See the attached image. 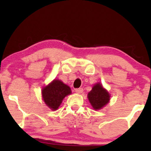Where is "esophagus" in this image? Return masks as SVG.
<instances>
[{
  "label": "esophagus",
  "instance_id": "34e87169",
  "mask_svg": "<svg viewBox=\"0 0 151 151\" xmlns=\"http://www.w3.org/2000/svg\"><path fill=\"white\" fill-rule=\"evenodd\" d=\"M76 92L78 93H82L83 92V88H76Z\"/></svg>",
  "mask_w": 151,
  "mask_h": 151
}]
</instances>
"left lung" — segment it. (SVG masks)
<instances>
[{
    "label": "left lung",
    "instance_id": "obj_1",
    "mask_svg": "<svg viewBox=\"0 0 151 151\" xmlns=\"http://www.w3.org/2000/svg\"><path fill=\"white\" fill-rule=\"evenodd\" d=\"M88 99L95 110H100L108 104L110 100V95L103 88L102 84L97 83L88 93Z\"/></svg>",
    "mask_w": 151,
    "mask_h": 151
}]
</instances>
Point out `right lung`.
Segmentation results:
<instances>
[{
  "instance_id": "right-lung-1",
  "label": "right lung",
  "mask_w": 151,
  "mask_h": 151,
  "mask_svg": "<svg viewBox=\"0 0 151 151\" xmlns=\"http://www.w3.org/2000/svg\"><path fill=\"white\" fill-rule=\"evenodd\" d=\"M71 93V88L59 80H54L42 90V99L51 110H57L63 99Z\"/></svg>"
}]
</instances>
